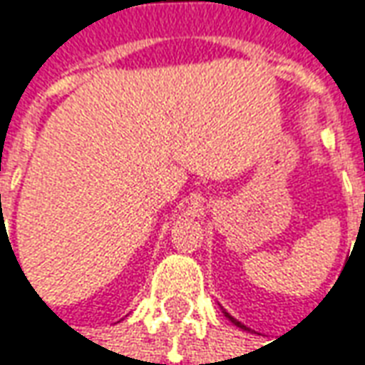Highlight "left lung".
I'll return each mask as SVG.
<instances>
[{
    "instance_id": "1",
    "label": "left lung",
    "mask_w": 365,
    "mask_h": 365,
    "mask_svg": "<svg viewBox=\"0 0 365 365\" xmlns=\"http://www.w3.org/2000/svg\"><path fill=\"white\" fill-rule=\"evenodd\" d=\"M224 313H226V311H224ZM226 317H228V319L232 321L234 325H236V327H240V329H246V331H248V327H246V325H242V323H240V321H236L232 317V315H228V313H226Z\"/></svg>"
}]
</instances>
